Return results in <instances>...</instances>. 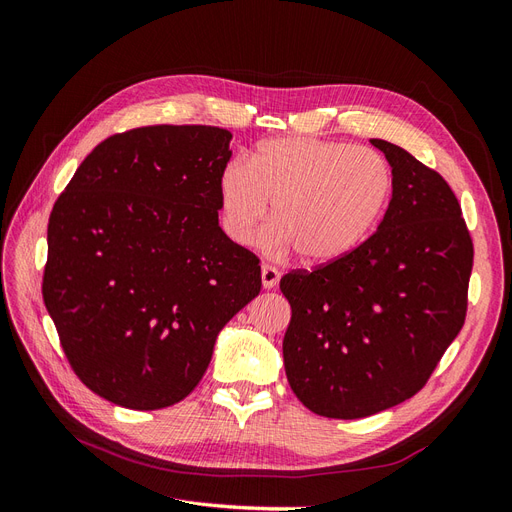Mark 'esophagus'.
<instances>
[{
	"mask_svg": "<svg viewBox=\"0 0 512 512\" xmlns=\"http://www.w3.org/2000/svg\"><path fill=\"white\" fill-rule=\"evenodd\" d=\"M260 275H262V286H265L267 290L275 288L277 282H280V271H277V269L271 267V265H262Z\"/></svg>",
	"mask_w": 512,
	"mask_h": 512,
	"instance_id": "obj_1",
	"label": "esophagus"
}]
</instances>
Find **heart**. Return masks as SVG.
Returning a JSON list of instances; mask_svg holds the SVG:
<instances>
[{"label":"heart","mask_w":512,"mask_h":512,"mask_svg":"<svg viewBox=\"0 0 512 512\" xmlns=\"http://www.w3.org/2000/svg\"><path fill=\"white\" fill-rule=\"evenodd\" d=\"M393 170L378 151L312 136L273 138L250 162L220 175L226 235L252 245L273 203L277 247L309 265H327L361 245L389 205Z\"/></svg>","instance_id":"1"}]
</instances>
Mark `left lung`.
I'll return each instance as SVG.
<instances>
[{"label": "left lung", "mask_w": 512, "mask_h": 512, "mask_svg": "<svg viewBox=\"0 0 512 512\" xmlns=\"http://www.w3.org/2000/svg\"><path fill=\"white\" fill-rule=\"evenodd\" d=\"M393 168L378 230L344 258L297 269L280 290L292 316V393L327 418H363L423 389L466 322L474 245L444 177L371 138Z\"/></svg>", "instance_id": "8db88e82"}]
</instances>
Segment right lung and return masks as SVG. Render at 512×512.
<instances>
[{
  "instance_id": "1",
  "label": "right lung",
  "mask_w": 512,
  "mask_h": 512,
  "mask_svg": "<svg viewBox=\"0 0 512 512\" xmlns=\"http://www.w3.org/2000/svg\"><path fill=\"white\" fill-rule=\"evenodd\" d=\"M230 138L215 126L108 136L51 211L44 305L74 374L117 406L188 397L260 292L258 256L218 222Z\"/></svg>"
}]
</instances>
